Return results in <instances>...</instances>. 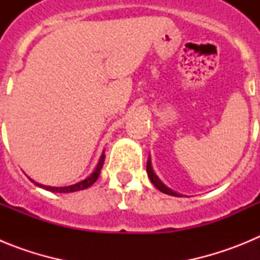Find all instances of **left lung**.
Here are the masks:
<instances>
[{
  "label": "left lung",
  "instance_id": "1",
  "mask_svg": "<svg viewBox=\"0 0 260 260\" xmlns=\"http://www.w3.org/2000/svg\"><path fill=\"white\" fill-rule=\"evenodd\" d=\"M147 174H148V177H150L151 182L153 183V186H155L156 189H158L161 192H164V194L173 195V197H180V194H177V192L172 191L171 189H168L167 186H165L164 183L161 182V181L158 180V177L156 176L155 172H153V169H152V167H151V160H150V157H148V161H147Z\"/></svg>",
  "mask_w": 260,
  "mask_h": 260
}]
</instances>
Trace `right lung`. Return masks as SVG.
I'll use <instances>...</instances> for the list:
<instances>
[{"label":"right lung","instance_id":"right-lung-1","mask_svg":"<svg viewBox=\"0 0 260 260\" xmlns=\"http://www.w3.org/2000/svg\"><path fill=\"white\" fill-rule=\"evenodd\" d=\"M104 158H105V155L103 153L102 157H100V161H99L98 167H96L95 171L91 173V176L87 177L86 180L75 183V185L66 186V187H52V186H44V185H40V183H36V185L40 186V187H43V189L48 190V191H53V192H74V191H79V190H84V189H87V187H89V186H92L93 183L96 182V180H98L99 176H100V171H102L103 164H104Z\"/></svg>","mask_w":260,"mask_h":260}]
</instances>
